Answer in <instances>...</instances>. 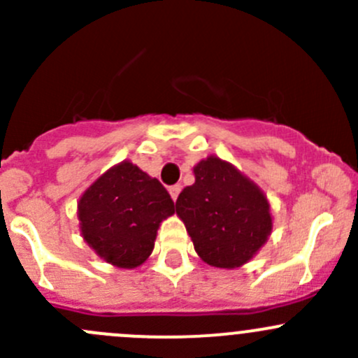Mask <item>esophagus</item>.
Segmentation results:
<instances>
[{
	"instance_id": "1",
	"label": "esophagus",
	"mask_w": 358,
	"mask_h": 358,
	"mask_svg": "<svg viewBox=\"0 0 358 358\" xmlns=\"http://www.w3.org/2000/svg\"><path fill=\"white\" fill-rule=\"evenodd\" d=\"M180 190H182V187H180V185H173V187H169V196H171V199H173V201L178 199Z\"/></svg>"
}]
</instances>
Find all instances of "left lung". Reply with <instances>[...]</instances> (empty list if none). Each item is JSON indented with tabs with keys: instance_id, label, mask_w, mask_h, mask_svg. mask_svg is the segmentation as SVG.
Segmentation results:
<instances>
[{
	"instance_id": "1",
	"label": "left lung",
	"mask_w": 358,
	"mask_h": 358,
	"mask_svg": "<svg viewBox=\"0 0 358 358\" xmlns=\"http://www.w3.org/2000/svg\"><path fill=\"white\" fill-rule=\"evenodd\" d=\"M196 182L176 199L180 216L202 262L216 268L248 263L272 232L263 190L230 162L216 156L194 166Z\"/></svg>"
}]
</instances>
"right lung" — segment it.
I'll use <instances>...</instances> for the list:
<instances>
[{
	"instance_id": "obj_1",
	"label": "right lung",
	"mask_w": 358,
	"mask_h": 358,
	"mask_svg": "<svg viewBox=\"0 0 358 358\" xmlns=\"http://www.w3.org/2000/svg\"><path fill=\"white\" fill-rule=\"evenodd\" d=\"M175 202L157 178L129 161L107 169L78 202L83 239L102 259L135 268L150 256L162 220Z\"/></svg>"
}]
</instances>
